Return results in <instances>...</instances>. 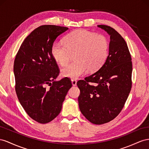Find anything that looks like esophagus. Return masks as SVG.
I'll list each match as a JSON object with an SVG mask.
<instances>
[{"instance_id": "esophagus-1", "label": "esophagus", "mask_w": 149, "mask_h": 149, "mask_svg": "<svg viewBox=\"0 0 149 149\" xmlns=\"http://www.w3.org/2000/svg\"><path fill=\"white\" fill-rule=\"evenodd\" d=\"M71 81H72V86H75L76 85H77V80H76L75 79H72Z\"/></svg>"}]
</instances>
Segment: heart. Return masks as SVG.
Returning <instances> with one entry per match:
<instances>
[{
    "label": "heart",
    "mask_w": 149,
    "mask_h": 149,
    "mask_svg": "<svg viewBox=\"0 0 149 149\" xmlns=\"http://www.w3.org/2000/svg\"><path fill=\"white\" fill-rule=\"evenodd\" d=\"M109 42L102 35L87 30L78 29L69 33L65 43L56 42L52 47V55L58 64L66 65L74 54L75 62L63 68L62 75L77 79L88 70L94 72L102 66L108 56Z\"/></svg>",
    "instance_id": "1"
}]
</instances>
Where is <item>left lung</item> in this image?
<instances>
[{
  "label": "left lung",
  "mask_w": 149,
  "mask_h": 149,
  "mask_svg": "<svg viewBox=\"0 0 149 149\" xmlns=\"http://www.w3.org/2000/svg\"><path fill=\"white\" fill-rule=\"evenodd\" d=\"M97 26L110 36L109 55L98 71L77 85L80 110L88 121L100 125L113 120L124 107L132 88V63L124 38L110 26Z\"/></svg>",
  "instance_id": "left-lung-1"
}]
</instances>
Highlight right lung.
<instances>
[{"mask_svg":"<svg viewBox=\"0 0 149 149\" xmlns=\"http://www.w3.org/2000/svg\"><path fill=\"white\" fill-rule=\"evenodd\" d=\"M68 29L54 25L37 27L25 38L15 58L18 99L29 116L40 124L52 121L58 116L72 86L67 77L55 80L59 69L51 52L54 41Z\"/></svg>","mask_w":149,"mask_h":149,"instance_id":"1","label":"right lung"}]
</instances>
